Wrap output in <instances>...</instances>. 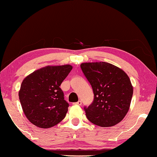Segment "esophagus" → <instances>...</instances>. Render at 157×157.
Returning a JSON list of instances; mask_svg holds the SVG:
<instances>
[{
    "label": "esophagus",
    "instance_id": "1",
    "mask_svg": "<svg viewBox=\"0 0 157 157\" xmlns=\"http://www.w3.org/2000/svg\"><path fill=\"white\" fill-rule=\"evenodd\" d=\"M73 105H82V101H77V102H75V103H73Z\"/></svg>",
    "mask_w": 157,
    "mask_h": 157
}]
</instances>
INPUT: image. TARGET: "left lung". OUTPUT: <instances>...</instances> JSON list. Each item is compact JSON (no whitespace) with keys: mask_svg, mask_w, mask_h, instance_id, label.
Masks as SVG:
<instances>
[{"mask_svg":"<svg viewBox=\"0 0 157 157\" xmlns=\"http://www.w3.org/2000/svg\"><path fill=\"white\" fill-rule=\"evenodd\" d=\"M80 67L94 92L92 105L85 107L87 118L101 127L120 122L129 111L133 94L127 73L105 62L84 63Z\"/></svg>","mask_w":157,"mask_h":157,"instance_id":"left-lung-1","label":"left lung"}]
</instances>
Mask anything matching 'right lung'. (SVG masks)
<instances>
[{
	"label": "right lung",
	"mask_w": 157,
	"mask_h": 157,
	"mask_svg": "<svg viewBox=\"0 0 157 157\" xmlns=\"http://www.w3.org/2000/svg\"><path fill=\"white\" fill-rule=\"evenodd\" d=\"M72 65L46 66L23 79L18 96L26 117L37 127H53L65 118L69 104L59 87Z\"/></svg>",
	"instance_id": "1"
}]
</instances>
